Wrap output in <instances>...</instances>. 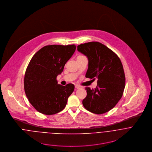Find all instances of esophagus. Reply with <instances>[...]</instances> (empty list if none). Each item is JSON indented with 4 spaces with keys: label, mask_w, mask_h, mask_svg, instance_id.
I'll use <instances>...</instances> for the list:
<instances>
[{
    "label": "esophagus",
    "mask_w": 152,
    "mask_h": 152,
    "mask_svg": "<svg viewBox=\"0 0 152 152\" xmlns=\"http://www.w3.org/2000/svg\"><path fill=\"white\" fill-rule=\"evenodd\" d=\"M75 88H76V89H79V88H81V86H78V85H76L75 86Z\"/></svg>",
    "instance_id": "esophagus-1"
}]
</instances>
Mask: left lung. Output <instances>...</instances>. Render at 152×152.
<instances>
[{
	"mask_svg": "<svg viewBox=\"0 0 152 152\" xmlns=\"http://www.w3.org/2000/svg\"><path fill=\"white\" fill-rule=\"evenodd\" d=\"M77 50L88 59L86 77L93 80L98 78L95 89L85 88L87 95L83 104L92 113H106L115 107L124 94L125 75L121 61L112 50L97 42L81 44Z\"/></svg>",
	"mask_w": 152,
	"mask_h": 152,
	"instance_id": "obj_1",
	"label": "left lung"
}]
</instances>
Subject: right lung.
I'll use <instances>...</instances> for the list:
<instances>
[{"instance_id":"1","label":"right lung","mask_w":152,"mask_h":152,"mask_svg":"<svg viewBox=\"0 0 152 152\" xmlns=\"http://www.w3.org/2000/svg\"><path fill=\"white\" fill-rule=\"evenodd\" d=\"M75 48L74 44L48 45L31 58L26 70L24 88L28 101L38 112L51 115L65 108L74 86L58 84L57 77Z\"/></svg>"}]
</instances>
